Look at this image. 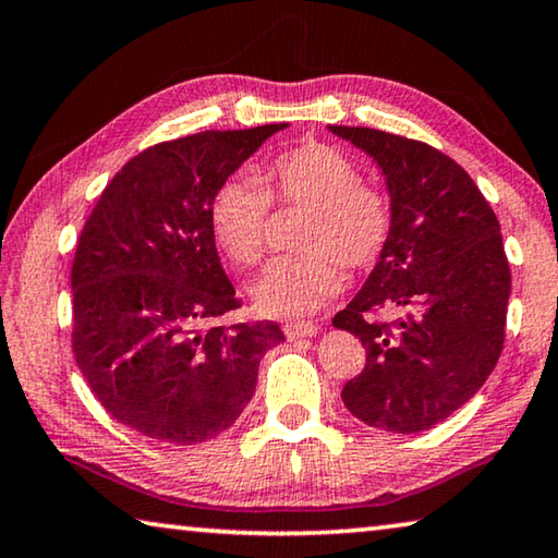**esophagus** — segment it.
<instances>
[{"label":"esophagus","mask_w":558,"mask_h":558,"mask_svg":"<svg viewBox=\"0 0 558 558\" xmlns=\"http://www.w3.org/2000/svg\"><path fill=\"white\" fill-rule=\"evenodd\" d=\"M317 330H320V327L313 323H288L286 327H282V332H286L288 340L313 338V335H317Z\"/></svg>","instance_id":"34e87169"}]
</instances>
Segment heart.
I'll use <instances>...</instances> for the list:
<instances>
[{"mask_svg":"<svg viewBox=\"0 0 558 558\" xmlns=\"http://www.w3.org/2000/svg\"><path fill=\"white\" fill-rule=\"evenodd\" d=\"M307 210L295 245L253 282L265 315L303 317L342 290V268L365 272L383 258L392 235V206L383 191L362 183L360 166L320 141H303L270 158L260 179L235 173L210 198V231L241 268L263 260L270 206Z\"/></svg>","mask_w":558,"mask_h":558,"instance_id":"heart-1","label":"heart"}]
</instances>
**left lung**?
I'll return each instance as SVG.
<instances>
[{
	"label": "left lung",
	"mask_w": 558,
	"mask_h": 558,
	"mask_svg": "<svg viewBox=\"0 0 558 558\" xmlns=\"http://www.w3.org/2000/svg\"><path fill=\"white\" fill-rule=\"evenodd\" d=\"M330 131L375 158L392 198L390 245L332 317L367 352L342 402L367 427L414 435L472 400L501 355L511 270L499 220L435 146L365 126Z\"/></svg>",
	"instance_id": "left-lung-1"
}]
</instances>
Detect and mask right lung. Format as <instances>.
Returning a JSON list of instances; mask_svg holds the SVG:
<instances>
[{
    "label": "right lung",
    "instance_id": "obj_1",
    "mask_svg": "<svg viewBox=\"0 0 558 558\" xmlns=\"http://www.w3.org/2000/svg\"><path fill=\"white\" fill-rule=\"evenodd\" d=\"M286 129L201 131L123 163L86 218L72 263V350L88 390L141 435L196 445L251 402L272 320L218 325L241 307L218 260L210 198Z\"/></svg>",
    "mask_w": 558,
    "mask_h": 558
}]
</instances>
